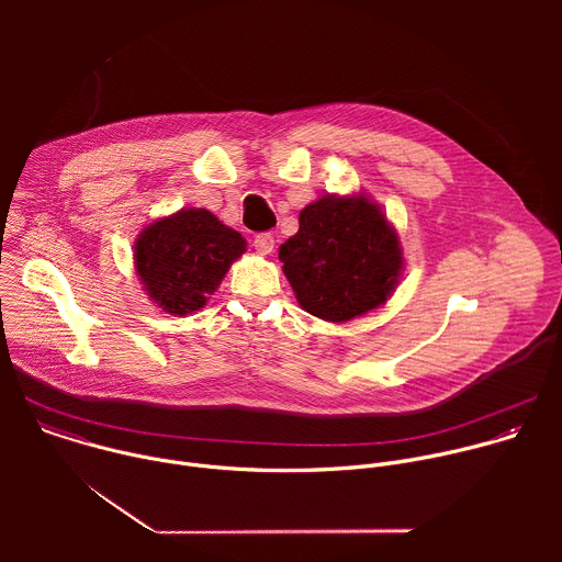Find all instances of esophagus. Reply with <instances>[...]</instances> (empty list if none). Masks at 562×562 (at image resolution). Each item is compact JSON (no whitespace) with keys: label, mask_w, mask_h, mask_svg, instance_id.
<instances>
[{"label":"esophagus","mask_w":562,"mask_h":562,"mask_svg":"<svg viewBox=\"0 0 562 562\" xmlns=\"http://www.w3.org/2000/svg\"><path fill=\"white\" fill-rule=\"evenodd\" d=\"M254 247H256L258 254L269 256V254L273 251V247H276V239H273L271 233H260V235H256V239H254Z\"/></svg>","instance_id":"34e87169"}]
</instances>
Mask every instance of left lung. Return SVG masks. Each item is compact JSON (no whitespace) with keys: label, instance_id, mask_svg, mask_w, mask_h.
Returning <instances> with one entry per match:
<instances>
[{"label":"left lung","instance_id":"obj_1","mask_svg":"<svg viewBox=\"0 0 562 562\" xmlns=\"http://www.w3.org/2000/svg\"><path fill=\"white\" fill-rule=\"evenodd\" d=\"M280 262L304 311L347 323L386 302L403 271V249L362 193L327 195L300 211V228L280 247Z\"/></svg>","mask_w":562,"mask_h":562}]
</instances>
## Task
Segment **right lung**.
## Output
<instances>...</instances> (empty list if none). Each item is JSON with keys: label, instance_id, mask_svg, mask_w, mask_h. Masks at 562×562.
Masks as SVG:
<instances>
[{"label": "right lung", "instance_id": "obj_1", "mask_svg": "<svg viewBox=\"0 0 562 562\" xmlns=\"http://www.w3.org/2000/svg\"><path fill=\"white\" fill-rule=\"evenodd\" d=\"M247 239L206 209H182L148 224L135 243V269L150 300L171 315L200 311Z\"/></svg>", "mask_w": 562, "mask_h": 562}]
</instances>
